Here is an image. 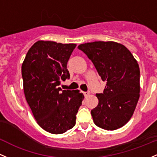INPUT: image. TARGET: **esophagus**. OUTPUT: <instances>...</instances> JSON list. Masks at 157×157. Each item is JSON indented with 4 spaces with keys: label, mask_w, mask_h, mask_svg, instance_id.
Segmentation results:
<instances>
[{
    "label": "esophagus",
    "mask_w": 157,
    "mask_h": 157,
    "mask_svg": "<svg viewBox=\"0 0 157 157\" xmlns=\"http://www.w3.org/2000/svg\"><path fill=\"white\" fill-rule=\"evenodd\" d=\"M89 94H90V92H83V94L86 96V97H87L88 95H89Z\"/></svg>",
    "instance_id": "1"
}]
</instances>
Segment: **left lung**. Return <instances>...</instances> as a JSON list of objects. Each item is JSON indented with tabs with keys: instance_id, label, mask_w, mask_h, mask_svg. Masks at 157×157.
Returning a JSON list of instances; mask_svg holds the SVG:
<instances>
[{
	"instance_id": "1",
	"label": "left lung",
	"mask_w": 157,
	"mask_h": 157,
	"mask_svg": "<svg viewBox=\"0 0 157 157\" xmlns=\"http://www.w3.org/2000/svg\"><path fill=\"white\" fill-rule=\"evenodd\" d=\"M78 49L86 54L103 81L104 92L96 94L98 104L92 109L94 123L106 130H115L131 118L140 92V71L132 54L115 42L81 44Z\"/></svg>"
}]
</instances>
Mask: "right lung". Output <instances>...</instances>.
<instances>
[{"mask_svg":"<svg viewBox=\"0 0 157 157\" xmlns=\"http://www.w3.org/2000/svg\"><path fill=\"white\" fill-rule=\"evenodd\" d=\"M76 44L38 41L29 49L22 63L24 92L38 124L45 131L61 134L76 124L83 94L79 90H63L60 80L69 79L67 63Z\"/></svg>","mask_w":157,"mask_h":157,"instance_id":"right-lung-1","label":"right lung"}]
</instances>
